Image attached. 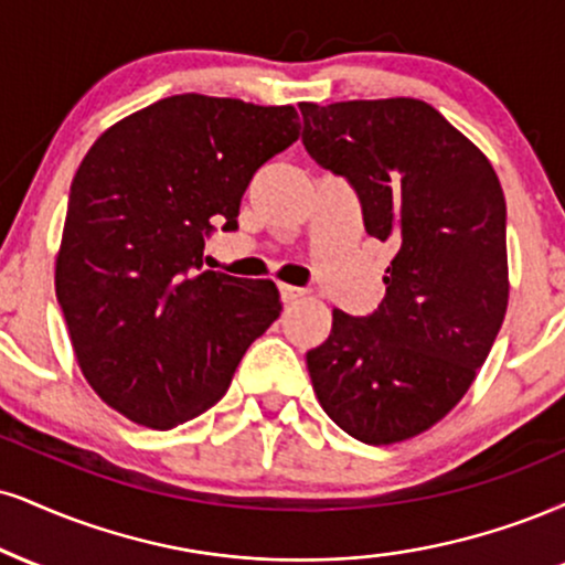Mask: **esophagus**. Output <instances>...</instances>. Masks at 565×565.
<instances>
[{"label": "esophagus", "mask_w": 565, "mask_h": 565, "mask_svg": "<svg viewBox=\"0 0 565 565\" xmlns=\"http://www.w3.org/2000/svg\"><path fill=\"white\" fill-rule=\"evenodd\" d=\"M278 291H281V300L287 302V305L297 302V300H300V297H305V289L291 287V284H281V287H278Z\"/></svg>", "instance_id": "34e87169"}]
</instances>
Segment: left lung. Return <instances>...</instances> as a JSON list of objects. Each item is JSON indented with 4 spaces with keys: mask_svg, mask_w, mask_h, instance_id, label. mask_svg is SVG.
Listing matches in <instances>:
<instances>
[{
    "mask_svg": "<svg viewBox=\"0 0 565 565\" xmlns=\"http://www.w3.org/2000/svg\"><path fill=\"white\" fill-rule=\"evenodd\" d=\"M302 145L358 192L365 231L392 239L371 316L334 310L308 352L318 403L365 445L431 429L492 350L508 308L505 196L484 152L411 97L302 102Z\"/></svg>",
    "mask_w": 565,
    "mask_h": 565,
    "instance_id": "obj_1",
    "label": "left lung"
}]
</instances>
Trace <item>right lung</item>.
I'll list each match as a JSON object with an SVG mask.
<instances>
[{"instance_id": "obj_1", "label": "right lung", "mask_w": 565, "mask_h": 565, "mask_svg": "<svg viewBox=\"0 0 565 565\" xmlns=\"http://www.w3.org/2000/svg\"><path fill=\"white\" fill-rule=\"evenodd\" d=\"M291 105L175 94L94 141L71 183L54 291L92 390L149 429L223 397L281 312L268 278L202 270L205 236L236 228L263 162L295 145Z\"/></svg>"}]
</instances>
